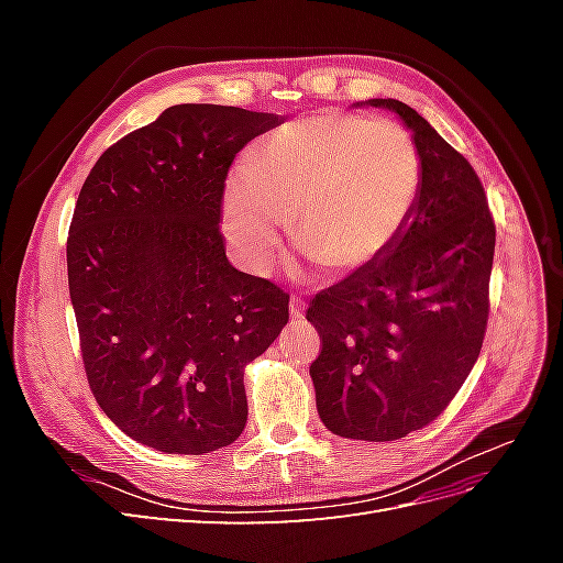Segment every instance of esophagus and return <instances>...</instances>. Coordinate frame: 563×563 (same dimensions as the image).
<instances>
[{
    "label": "esophagus",
    "mask_w": 563,
    "mask_h": 563,
    "mask_svg": "<svg viewBox=\"0 0 563 563\" xmlns=\"http://www.w3.org/2000/svg\"><path fill=\"white\" fill-rule=\"evenodd\" d=\"M288 310H291V317H294V319H302V317H305V302L294 296L291 302H288Z\"/></svg>",
    "instance_id": "obj_1"
}]
</instances>
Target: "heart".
Wrapping results in <instances>:
<instances>
[{
    "mask_svg": "<svg viewBox=\"0 0 563 563\" xmlns=\"http://www.w3.org/2000/svg\"><path fill=\"white\" fill-rule=\"evenodd\" d=\"M420 155L389 119L323 112L277 129L225 190L223 225L236 258L263 272L294 240L314 261L354 272L378 261L408 223L420 192Z\"/></svg>",
    "mask_w": 563,
    "mask_h": 563,
    "instance_id": "heart-1",
    "label": "heart"
}]
</instances>
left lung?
<instances>
[{
  "label": "left lung",
  "mask_w": 563,
  "mask_h": 563,
  "mask_svg": "<svg viewBox=\"0 0 563 563\" xmlns=\"http://www.w3.org/2000/svg\"><path fill=\"white\" fill-rule=\"evenodd\" d=\"M413 131L420 192L378 261L310 300L321 340L317 411L345 439L395 441L441 416L482 352L496 223L472 164L413 108L373 98Z\"/></svg>",
  "instance_id": "1"
}]
</instances>
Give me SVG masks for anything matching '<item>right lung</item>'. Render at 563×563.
<instances>
[{"instance_id":"add662e5","label":"right lung","mask_w":563,"mask_h":563,"mask_svg":"<svg viewBox=\"0 0 563 563\" xmlns=\"http://www.w3.org/2000/svg\"><path fill=\"white\" fill-rule=\"evenodd\" d=\"M279 114L185 103L110 145L81 185L67 284L98 406L139 444L203 455L246 428L244 366L288 321V294L234 269L223 192Z\"/></svg>"}]
</instances>
